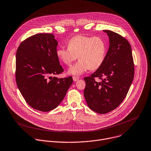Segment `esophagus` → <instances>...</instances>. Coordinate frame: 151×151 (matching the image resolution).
Here are the masks:
<instances>
[{"mask_svg":"<svg viewBox=\"0 0 151 151\" xmlns=\"http://www.w3.org/2000/svg\"><path fill=\"white\" fill-rule=\"evenodd\" d=\"M73 81L76 82V81L79 80V78L78 77H76V76H73Z\"/></svg>","mask_w":151,"mask_h":151,"instance_id":"esophagus-1","label":"esophagus"}]
</instances>
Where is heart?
<instances>
[{"mask_svg":"<svg viewBox=\"0 0 151 151\" xmlns=\"http://www.w3.org/2000/svg\"><path fill=\"white\" fill-rule=\"evenodd\" d=\"M68 47H60L56 50L58 59L69 66L78 59L79 60L68 70V73L80 76L88 69L94 70L103 63L107 53V44L101 37L79 35L71 38Z\"/></svg>","mask_w":151,"mask_h":151,"instance_id":"b5f03b06","label":"heart"}]
</instances>
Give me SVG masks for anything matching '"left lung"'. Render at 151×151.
Masks as SVG:
<instances>
[{
  "label": "left lung",
  "mask_w": 151,
  "mask_h": 151,
  "mask_svg": "<svg viewBox=\"0 0 151 151\" xmlns=\"http://www.w3.org/2000/svg\"><path fill=\"white\" fill-rule=\"evenodd\" d=\"M110 45L102 65L91 76L85 77L83 92L92 111L106 114L116 109L126 97L134 78V63L129 41L110 30H103ZM96 77L102 80L97 82Z\"/></svg>",
  "instance_id": "left-lung-1"
}]
</instances>
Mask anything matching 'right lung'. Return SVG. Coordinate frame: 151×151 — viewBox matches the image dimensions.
Returning <instances> with one entry per match:
<instances>
[{
    "mask_svg": "<svg viewBox=\"0 0 151 151\" xmlns=\"http://www.w3.org/2000/svg\"><path fill=\"white\" fill-rule=\"evenodd\" d=\"M58 42L52 34L28 37L16 55V82L25 101L43 112L56 109L73 82L72 77H52L63 72L56 55Z\"/></svg>",
    "mask_w": 151,
    "mask_h": 151,
    "instance_id": "obj_1",
    "label": "right lung"
}]
</instances>
